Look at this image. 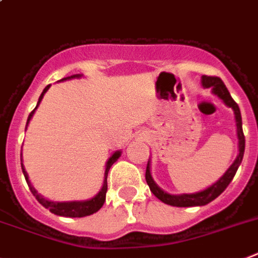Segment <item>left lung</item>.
<instances>
[{
	"label": "left lung",
	"instance_id": "obj_1",
	"mask_svg": "<svg viewBox=\"0 0 258 258\" xmlns=\"http://www.w3.org/2000/svg\"><path fill=\"white\" fill-rule=\"evenodd\" d=\"M201 83L204 86V89H211V92L215 96L221 99L222 102L227 107L232 108V111L235 113V121H236V133L237 140H239V154H237L236 159L231 164L230 168L219 177V180L211 184L204 190L196 193H182V195H169V193L164 192L155 181H154L153 176H151L150 169V160L147 162L146 167V181L147 185L150 186V190L156 198H159L160 201L164 202L171 206H177V208H190V206H204L208 205L209 202L214 201L218 196H221L224 192V189L227 188L228 184L232 181L235 173H236L237 168H239L240 163L243 160L244 150H245V138H244L243 133V122H241V113H240L239 105L235 103V100L231 98L230 92H228L227 87L224 86L221 78L218 77H208L204 76L201 79Z\"/></svg>",
	"mask_w": 258,
	"mask_h": 258
}]
</instances>
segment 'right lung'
<instances>
[{"instance_id": "add662e5", "label": "right lung", "mask_w": 258, "mask_h": 258, "mask_svg": "<svg viewBox=\"0 0 258 258\" xmlns=\"http://www.w3.org/2000/svg\"><path fill=\"white\" fill-rule=\"evenodd\" d=\"M82 77V74H74V76H70V77H66V78H62L61 81H66V79H73V78H81ZM50 85H48L45 89L43 90V92H41L40 98H39V100H37V104L36 107H35V109L30 113V116H28L27 118V124H26V129H27L28 126V122H30V120L32 118V116H34L35 111H36V108L39 107V104H40L41 99H43L44 94L49 90ZM121 156V150H117L114 151L113 154H112L111 156H109V159L107 160V164H105V171H104V181H103V186L102 189L99 190L98 193H96L95 196L92 198H90V200H85V201H63V202H58V201H50V200H48V198H44L43 196L39 195L37 193L36 189L34 188V185L31 184L30 179H28V173L26 172V169H24V166H23V160H22V153H21V164H22V171H23V175H24V179H26V181H27L28 186H30V190L31 193L36 197V200L39 202H40L41 205H43L44 208L48 209V210L50 211V213H53V214L56 215H60V217H69V218H82V217H87V215H91L94 214V213H96L98 210H100V208L103 206V204L105 202V193H107V176H108V171H109V168L112 167V164H113L116 160L118 159Z\"/></svg>"}]
</instances>
